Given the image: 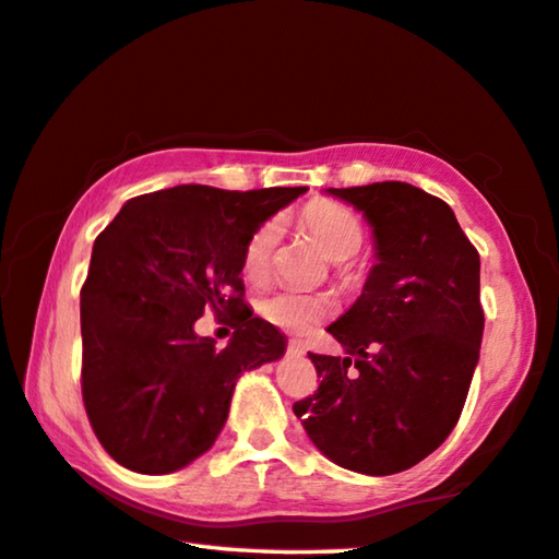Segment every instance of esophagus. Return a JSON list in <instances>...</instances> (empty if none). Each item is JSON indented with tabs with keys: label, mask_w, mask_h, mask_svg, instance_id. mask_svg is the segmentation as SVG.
Here are the masks:
<instances>
[{
	"label": "esophagus",
	"mask_w": 559,
	"mask_h": 559,
	"mask_svg": "<svg viewBox=\"0 0 559 559\" xmlns=\"http://www.w3.org/2000/svg\"><path fill=\"white\" fill-rule=\"evenodd\" d=\"M288 353H290V356H304V353H306V345H304V341L290 338V343H288Z\"/></svg>",
	"instance_id": "esophagus-1"
}]
</instances>
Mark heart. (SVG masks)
Masks as SVG:
<instances>
[{
  "label": "heart",
  "mask_w": 559,
  "mask_h": 559,
  "mask_svg": "<svg viewBox=\"0 0 559 559\" xmlns=\"http://www.w3.org/2000/svg\"><path fill=\"white\" fill-rule=\"evenodd\" d=\"M304 226L313 234L323 251L335 261L350 259L362 243V224L348 206L335 201H313L304 209ZM281 236L278 221L265 224L248 238L243 251V271L248 278L259 281L269 271L273 251H276ZM259 311L273 325L290 333H306L333 313V300L318 294H304V290H273L261 298Z\"/></svg>",
  "instance_id": "heart-1"
}]
</instances>
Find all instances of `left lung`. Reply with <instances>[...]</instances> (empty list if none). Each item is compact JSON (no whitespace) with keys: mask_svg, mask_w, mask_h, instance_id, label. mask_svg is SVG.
Returning <instances> with one entry per match:
<instances>
[{"mask_svg":"<svg viewBox=\"0 0 559 559\" xmlns=\"http://www.w3.org/2000/svg\"><path fill=\"white\" fill-rule=\"evenodd\" d=\"M328 193L360 211L376 265L328 333L356 358L308 353L318 391L294 413L313 445L345 471L393 475L453 432L480 358V255L453 209L423 189L383 181Z\"/></svg>","mask_w":559,"mask_h":559,"instance_id":"left-lung-1","label":"left lung"}]
</instances>
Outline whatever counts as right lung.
Listing matches in <instances>:
<instances>
[{"mask_svg":"<svg viewBox=\"0 0 559 559\" xmlns=\"http://www.w3.org/2000/svg\"><path fill=\"white\" fill-rule=\"evenodd\" d=\"M308 189L183 183L127 201L96 236L82 288V395L96 438L141 475L186 467L224 430L246 370L278 360L286 335L243 304V251ZM206 310L235 328L201 340Z\"/></svg>","mask_w":559,"mask_h":559,"instance_id":"1","label":"right lung"}]
</instances>
